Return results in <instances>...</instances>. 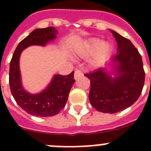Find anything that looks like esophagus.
Returning <instances> with one entry per match:
<instances>
[{
  "instance_id": "esophagus-1",
  "label": "esophagus",
  "mask_w": 151,
  "mask_h": 151,
  "mask_svg": "<svg viewBox=\"0 0 151 151\" xmlns=\"http://www.w3.org/2000/svg\"><path fill=\"white\" fill-rule=\"evenodd\" d=\"M83 76V73L82 72L80 71V70H76L74 73V78L75 79H77L79 77H82Z\"/></svg>"
}]
</instances>
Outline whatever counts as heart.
Wrapping results in <instances>:
<instances>
[{"label": "heart", "mask_w": 151, "mask_h": 151, "mask_svg": "<svg viewBox=\"0 0 151 151\" xmlns=\"http://www.w3.org/2000/svg\"><path fill=\"white\" fill-rule=\"evenodd\" d=\"M110 51L111 45L110 44L104 42L99 38H93L87 41L77 52L80 57L85 58L93 55L97 52L93 60L91 61V66L92 68H97L104 61Z\"/></svg>", "instance_id": "heart-1"}]
</instances>
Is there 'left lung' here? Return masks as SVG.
I'll list each match as a JSON object with an SVG mask.
<instances>
[{"instance_id":"left-lung-1","label":"left lung","mask_w":151,"mask_h":151,"mask_svg":"<svg viewBox=\"0 0 151 151\" xmlns=\"http://www.w3.org/2000/svg\"><path fill=\"white\" fill-rule=\"evenodd\" d=\"M110 31L116 41V54L104 67L85 75L91 80V104L104 113H118L132 106L141 95L145 78L138 50L129 39Z\"/></svg>"}]
</instances>
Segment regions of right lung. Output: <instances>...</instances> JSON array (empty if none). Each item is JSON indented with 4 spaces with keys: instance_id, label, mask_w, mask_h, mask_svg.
<instances>
[{
    "instance_id": "right-lung-1",
    "label": "right lung",
    "mask_w": 151,
    "mask_h": 151,
    "mask_svg": "<svg viewBox=\"0 0 151 151\" xmlns=\"http://www.w3.org/2000/svg\"><path fill=\"white\" fill-rule=\"evenodd\" d=\"M57 34L58 30L52 26L35 29L17 45L10 61L9 83L12 95L22 110L35 116H53L65 106L75 82L74 72L68 76L54 75L45 89L32 94L22 85L19 59L25 49L33 45L45 47L55 41Z\"/></svg>"
}]
</instances>
